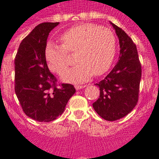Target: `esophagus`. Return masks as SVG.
Here are the masks:
<instances>
[{"instance_id": "34e87169", "label": "esophagus", "mask_w": 159, "mask_h": 159, "mask_svg": "<svg viewBox=\"0 0 159 159\" xmlns=\"http://www.w3.org/2000/svg\"><path fill=\"white\" fill-rule=\"evenodd\" d=\"M86 87H87V85H75V88L77 90L82 89V88H84Z\"/></svg>"}]
</instances>
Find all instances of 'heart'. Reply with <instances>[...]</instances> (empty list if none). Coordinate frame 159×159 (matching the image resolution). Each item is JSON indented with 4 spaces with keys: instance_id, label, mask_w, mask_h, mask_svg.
<instances>
[{
    "instance_id": "b5f03b06",
    "label": "heart",
    "mask_w": 159,
    "mask_h": 159,
    "mask_svg": "<svg viewBox=\"0 0 159 159\" xmlns=\"http://www.w3.org/2000/svg\"><path fill=\"white\" fill-rule=\"evenodd\" d=\"M60 39L61 45L46 44L44 57L48 68L60 75L70 63L68 53H76L78 63L62 75L64 81L84 82L93 74L102 75L113 62L116 38L110 29L95 24H79L65 31Z\"/></svg>"
}]
</instances>
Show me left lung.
<instances>
[{
	"label": "left lung",
	"mask_w": 159,
	"mask_h": 159,
	"mask_svg": "<svg viewBox=\"0 0 159 159\" xmlns=\"http://www.w3.org/2000/svg\"><path fill=\"white\" fill-rule=\"evenodd\" d=\"M120 42V56L116 66L104 79L96 85L100 87V97L92 106L106 120H117L127 116L138 103L142 68L135 43L116 25Z\"/></svg>",
	"instance_id": "8db88e82"
}]
</instances>
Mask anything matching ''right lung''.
I'll use <instances>...</instances> for the list:
<instances>
[{
	"mask_svg": "<svg viewBox=\"0 0 159 159\" xmlns=\"http://www.w3.org/2000/svg\"><path fill=\"white\" fill-rule=\"evenodd\" d=\"M58 22L39 24L21 41L15 58V92L26 116L49 122L61 116L76 92L73 85L57 83L48 69L44 49Z\"/></svg>",
	"mask_w": 159,
	"mask_h": 159,
	"instance_id": "right-lung-1",
	"label": "right lung"
}]
</instances>
